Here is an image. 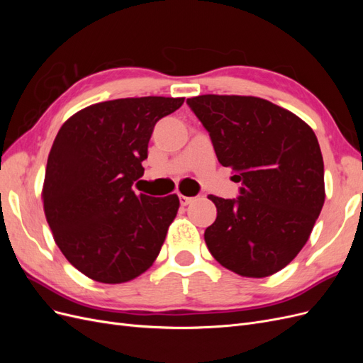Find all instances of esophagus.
<instances>
[{
  "label": "esophagus",
  "instance_id": "34e87169",
  "mask_svg": "<svg viewBox=\"0 0 363 363\" xmlns=\"http://www.w3.org/2000/svg\"><path fill=\"white\" fill-rule=\"evenodd\" d=\"M179 200H180V206H188L194 201V199H191V196H184V195H179Z\"/></svg>",
  "mask_w": 363,
  "mask_h": 363
}]
</instances>
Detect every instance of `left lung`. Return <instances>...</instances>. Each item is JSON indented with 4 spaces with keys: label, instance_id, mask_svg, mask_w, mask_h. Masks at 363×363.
I'll return each mask as SVG.
<instances>
[{
    "label": "left lung",
    "instance_id": "left-lung-1",
    "mask_svg": "<svg viewBox=\"0 0 363 363\" xmlns=\"http://www.w3.org/2000/svg\"><path fill=\"white\" fill-rule=\"evenodd\" d=\"M208 131L218 162L240 182L239 196L211 195L212 256L244 277H268L298 255L324 204V162L313 130L286 108L256 96L186 100Z\"/></svg>",
    "mask_w": 363,
    "mask_h": 363
}]
</instances>
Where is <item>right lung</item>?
Returning a JSON list of instances; mask_svg holds the SVG:
<instances>
[{"label": "right lung", "mask_w": 363, "mask_h": 363, "mask_svg": "<svg viewBox=\"0 0 363 363\" xmlns=\"http://www.w3.org/2000/svg\"><path fill=\"white\" fill-rule=\"evenodd\" d=\"M184 98H121L83 108L62 125L51 147L43 208L63 256L84 276L124 283L159 256L179 196L136 195L142 162L157 121Z\"/></svg>", "instance_id": "obj_1"}]
</instances>
